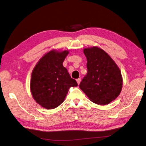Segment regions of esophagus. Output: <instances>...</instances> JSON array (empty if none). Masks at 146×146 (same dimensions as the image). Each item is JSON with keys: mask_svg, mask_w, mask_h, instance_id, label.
I'll return each mask as SVG.
<instances>
[{"mask_svg": "<svg viewBox=\"0 0 146 146\" xmlns=\"http://www.w3.org/2000/svg\"><path fill=\"white\" fill-rule=\"evenodd\" d=\"M76 81H77V84H78V85H79V84H80V81H81V79H80V78H79V79H77L76 80Z\"/></svg>", "mask_w": 146, "mask_h": 146, "instance_id": "obj_1", "label": "esophagus"}]
</instances>
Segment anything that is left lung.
I'll return each mask as SVG.
<instances>
[{
	"label": "left lung",
	"instance_id": "left-lung-1",
	"mask_svg": "<svg viewBox=\"0 0 146 146\" xmlns=\"http://www.w3.org/2000/svg\"><path fill=\"white\" fill-rule=\"evenodd\" d=\"M87 74L79 87L90 100L106 105L117 98L122 88V77L119 67L109 55L99 47L84 48Z\"/></svg>",
	"mask_w": 146,
	"mask_h": 146
}]
</instances>
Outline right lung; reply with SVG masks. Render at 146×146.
Instances as JSON below:
<instances>
[{"instance_id": "obj_1", "label": "right lung", "mask_w": 146, "mask_h": 146, "mask_svg": "<svg viewBox=\"0 0 146 146\" xmlns=\"http://www.w3.org/2000/svg\"><path fill=\"white\" fill-rule=\"evenodd\" d=\"M69 50L53 49L40 58L32 72L31 92L37 104L53 109L62 104L71 87L77 86L70 77L63 62Z\"/></svg>"}]
</instances>
